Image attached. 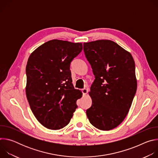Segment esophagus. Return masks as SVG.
I'll return each mask as SVG.
<instances>
[{
	"instance_id": "obj_1",
	"label": "esophagus",
	"mask_w": 158,
	"mask_h": 158,
	"mask_svg": "<svg viewBox=\"0 0 158 158\" xmlns=\"http://www.w3.org/2000/svg\"><path fill=\"white\" fill-rule=\"evenodd\" d=\"M81 91H82L83 95H85V94L87 93V91H87V89L84 88V89H82L81 90Z\"/></svg>"
}]
</instances>
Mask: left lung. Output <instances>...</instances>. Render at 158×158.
Here are the masks:
<instances>
[{
	"label": "left lung",
	"mask_w": 158,
	"mask_h": 158,
	"mask_svg": "<svg viewBox=\"0 0 158 158\" xmlns=\"http://www.w3.org/2000/svg\"><path fill=\"white\" fill-rule=\"evenodd\" d=\"M95 79L89 94L92 106L86 114L96 128L109 131L125 119L136 93L135 63L131 54L110 40L83 44Z\"/></svg>",
	"instance_id": "8db88e82"
}]
</instances>
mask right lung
<instances>
[{
	"instance_id": "obj_1",
	"label": "right lung",
	"mask_w": 158,
	"mask_h": 158,
	"mask_svg": "<svg viewBox=\"0 0 158 158\" xmlns=\"http://www.w3.org/2000/svg\"><path fill=\"white\" fill-rule=\"evenodd\" d=\"M82 50L81 43L52 40L29 56L26 65V96L38 121L48 129L69 124L82 93L75 89L70 65Z\"/></svg>"
}]
</instances>
